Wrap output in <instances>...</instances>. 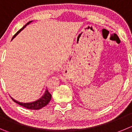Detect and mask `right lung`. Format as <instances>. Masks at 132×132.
Here are the masks:
<instances>
[{
    "instance_id": "add662e5",
    "label": "right lung",
    "mask_w": 132,
    "mask_h": 132,
    "mask_svg": "<svg viewBox=\"0 0 132 132\" xmlns=\"http://www.w3.org/2000/svg\"><path fill=\"white\" fill-rule=\"evenodd\" d=\"M31 22H32V21L28 22V23H27V24H26L23 27V28H21V29L19 31L17 32V33H16V34L13 36L12 39H13V38H14L15 37L18 35V34H19V33L22 30H23V29H24V27H26V26L28 25V24H29V23H31ZM11 98L13 100V102H15V103H18L19 105H21V106L24 107V108H27V109H31V110H38V109H42V108L45 107V105H47L48 103H49V102H50V100H51V94L49 93V91H48V90L46 89L45 90V93H44V94L43 95V96L41 98H40V99L38 100L35 101V102H30V103H23V102H18V101L14 100L13 98H12V97H11Z\"/></svg>"
}]
</instances>
